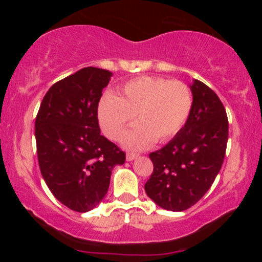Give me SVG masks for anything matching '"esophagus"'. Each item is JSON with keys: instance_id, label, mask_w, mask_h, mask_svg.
Wrapping results in <instances>:
<instances>
[{"instance_id": "obj_1", "label": "esophagus", "mask_w": 262, "mask_h": 262, "mask_svg": "<svg viewBox=\"0 0 262 262\" xmlns=\"http://www.w3.org/2000/svg\"><path fill=\"white\" fill-rule=\"evenodd\" d=\"M137 158H138V154H135V152H127V156H125L127 161H133L134 159Z\"/></svg>"}]
</instances>
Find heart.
<instances>
[{
    "label": "heart",
    "mask_w": 262,
    "mask_h": 262,
    "mask_svg": "<svg viewBox=\"0 0 262 262\" xmlns=\"http://www.w3.org/2000/svg\"><path fill=\"white\" fill-rule=\"evenodd\" d=\"M193 106L191 90L181 81L141 76L128 81L117 95L106 93L98 103V121L110 139L123 137L127 149H146L156 140L165 143L179 133Z\"/></svg>",
    "instance_id": "heart-1"
}]
</instances>
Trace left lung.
Listing matches in <instances>:
<instances>
[{
	"label": "left lung",
	"mask_w": 262,
	"mask_h": 262,
	"mask_svg": "<svg viewBox=\"0 0 262 262\" xmlns=\"http://www.w3.org/2000/svg\"><path fill=\"white\" fill-rule=\"evenodd\" d=\"M191 114L183 128L164 148L149 158L154 171L145 183L146 194L161 208L188 209L214 182L224 161L228 117L217 95L193 80Z\"/></svg>",
	"instance_id": "1"
}]
</instances>
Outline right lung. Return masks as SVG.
Returning <instances> with one entry per match:
<instances>
[{
	"mask_svg": "<svg viewBox=\"0 0 262 262\" xmlns=\"http://www.w3.org/2000/svg\"><path fill=\"white\" fill-rule=\"evenodd\" d=\"M112 73L83 68L45 93L35 141L41 176L54 197L75 212H89L106 196L112 170L125 154L101 135L98 102Z\"/></svg>",
	"mask_w": 262,
	"mask_h": 262,
	"instance_id": "1",
	"label": "right lung"
}]
</instances>
